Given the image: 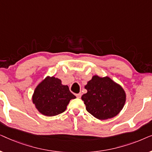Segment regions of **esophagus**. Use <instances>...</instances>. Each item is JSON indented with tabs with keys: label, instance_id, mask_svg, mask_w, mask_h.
I'll list each match as a JSON object with an SVG mask.
<instances>
[{
	"label": "esophagus",
	"instance_id": "obj_1",
	"mask_svg": "<svg viewBox=\"0 0 152 152\" xmlns=\"http://www.w3.org/2000/svg\"><path fill=\"white\" fill-rule=\"evenodd\" d=\"M76 96L77 98H80L81 96H82V93H78V94H76Z\"/></svg>",
	"mask_w": 152,
	"mask_h": 152
}]
</instances>
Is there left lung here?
<instances>
[{"label":"left lung","instance_id":"8db88e82","mask_svg":"<svg viewBox=\"0 0 152 152\" xmlns=\"http://www.w3.org/2000/svg\"><path fill=\"white\" fill-rule=\"evenodd\" d=\"M84 88L87 93L82 96L86 111L97 119L114 118L123 109L126 93L119 84L109 77L93 75Z\"/></svg>","mask_w":152,"mask_h":152}]
</instances>
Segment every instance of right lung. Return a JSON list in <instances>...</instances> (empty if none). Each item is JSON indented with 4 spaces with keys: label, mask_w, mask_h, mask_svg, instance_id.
<instances>
[{
    "label": "right lung",
    "mask_w": 152,
    "mask_h": 152,
    "mask_svg": "<svg viewBox=\"0 0 152 152\" xmlns=\"http://www.w3.org/2000/svg\"><path fill=\"white\" fill-rule=\"evenodd\" d=\"M75 98L67 85L62 84L61 80L55 76H47L39 83L32 96L39 113L49 117L63 113L70 101Z\"/></svg>",
    "instance_id": "1"
}]
</instances>
